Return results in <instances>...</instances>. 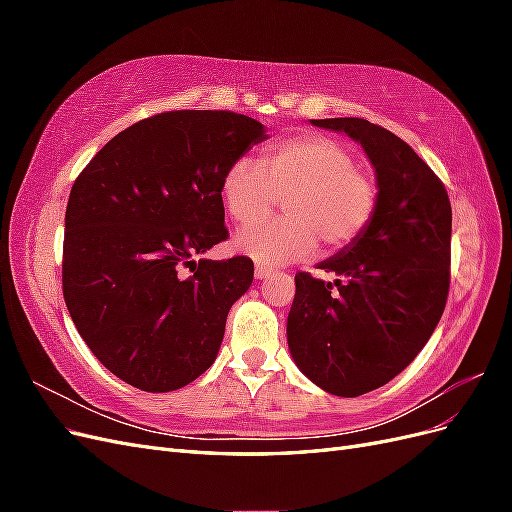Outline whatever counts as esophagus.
<instances>
[{
	"instance_id": "1",
	"label": "esophagus",
	"mask_w": 512,
	"mask_h": 512,
	"mask_svg": "<svg viewBox=\"0 0 512 512\" xmlns=\"http://www.w3.org/2000/svg\"><path fill=\"white\" fill-rule=\"evenodd\" d=\"M271 273H273V269L256 265V280H267V277H271Z\"/></svg>"
}]
</instances>
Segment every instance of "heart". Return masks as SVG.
<instances>
[{
	"instance_id": "obj_1",
	"label": "heart",
	"mask_w": 512,
	"mask_h": 512,
	"mask_svg": "<svg viewBox=\"0 0 512 512\" xmlns=\"http://www.w3.org/2000/svg\"><path fill=\"white\" fill-rule=\"evenodd\" d=\"M222 203L239 224L253 222L285 196L284 221L245 226L235 250L277 267L312 256L318 241L337 252L363 235L376 211V185L333 138L301 134L262 153L260 164L232 162L220 185Z\"/></svg>"
}]
</instances>
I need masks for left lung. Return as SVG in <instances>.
<instances>
[{
	"label": "left lung",
	"mask_w": 512,
	"mask_h": 512,
	"mask_svg": "<svg viewBox=\"0 0 512 512\" xmlns=\"http://www.w3.org/2000/svg\"><path fill=\"white\" fill-rule=\"evenodd\" d=\"M309 123L363 147L378 194L363 235L318 265L337 275L335 291L294 275L288 348L322 391L359 397L401 374L436 331L451 282L453 211L442 181L393 132L359 117Z\"/></svg>",
	"instance_id": "1"
}]
</instances>
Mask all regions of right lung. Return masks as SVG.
Instances as JSON below:
<instances>
[{
	"label": "right lung",
	"mask_w": 512,
	"mask_h": 512,
	"mask_svg": "<svg viewBox=\"0 0 512 512\" xmlns=\"http://www.w3.org/2000/svg\"><path fill=\"white\" fill-rule=\"evenodd\" d=\"M265 138L247 115L168 111L119 132L76 177L64 299L83 342L119 380L168 393L213 365L254 262L194 256L228 237L222 177Z\"/></svg>",
	"instance_id": "add662e5"
}]
</instances>
